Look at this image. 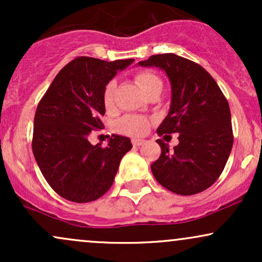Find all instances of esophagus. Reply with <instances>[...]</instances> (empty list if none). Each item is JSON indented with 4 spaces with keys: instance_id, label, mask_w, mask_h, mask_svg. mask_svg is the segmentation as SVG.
Returning <instances> with one entry per match:
<instances>
[{
    "instance_id": "esophagus-1",
    "label": "esophagus",
    "mask_w": 262,
    "mask_h": 262,
    "mask_svg": "<svg viewBox=\"0 0 262 262\" xmlns=\"http://www.w3.org/2000/svg\"><path fill=\"white\" fill-rule=\"evenodd\" d=\"M144 139H139V138H133V139H132V143H133V145L134 146H140L141 144H144Z\"/></svg>"
}]
</instances>
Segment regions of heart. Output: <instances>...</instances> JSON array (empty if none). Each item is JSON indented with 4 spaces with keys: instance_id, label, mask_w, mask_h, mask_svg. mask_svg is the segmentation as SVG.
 <instances>
[{
    "instance_id": "b5f03b06",
    "label": "heart",
    "mask_w": 262,
    "mask_h": 262,
    "mask_svg": "<svg viewBox=\"0 0 262 262\" xmlns=\"http://www.w3.org/2000/svg\"><path fill=\"white\" fill-rule=\"evenodd\" d=\"M135 80H137L138 85L140 86V89L145 93L148 92L152 86L156 85V83L161 82V80L159 79V76H156L155 74L150 73V71H143V73H139L137 76H135ZM114 89H116V81L114 80L110 81V82L106 85V87H104L103 100L107 106H110V104L113 102ZM116 127L119 132H121V133L130 134V135H140V134H144L146 130H148L149 122L148 119L144 118V117L141 116L129 114V116H124L123 118L119 119V121L117 122Z\"/></svg>"
}]
</instances>
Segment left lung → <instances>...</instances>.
I'll list each match as a JSON object with an SVG mask.
<instances>
[{
  "instance_id": "1",
  "label": "left lung",
  "mask_w": 262,
  "mask_h": 262,
  "mask_svg": "<svg viewBox=\"0 0 262 262\" xmlns=\"http://www.w3.org/2000/svg\"><path fill=\"white\" fill-rule=\"evenodd\" d=\"M137 66L159 68L166 74L170 110L156 132L180 134L173 150L156 140L161 155L151 164L152 175L176 194L200 193L217 181L233 148L228 101L202 66L176 54L151 55Z\"/></svg>"
}]
</instances>
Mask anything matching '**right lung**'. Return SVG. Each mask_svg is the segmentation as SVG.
<instances>
[{"label":"right lung","mask_w":262,"mask_h":262,"mask_svg":"<svg viewBox=\"0 0 262 262\" xmlns=\"http://www.w3.org/2000/svg\"><path fill=\"white\" fill-rule=\"evenodd\" d=\"M134 59L104 61L81 56L56 75L34 117L33 154L44 179L65 200L86 203L111 188L130 139L112 134L107 148L92 145L91 132L103 128L104 87Z\"/></svg>","instance_id":"right-lung-1"}]
</instances>
